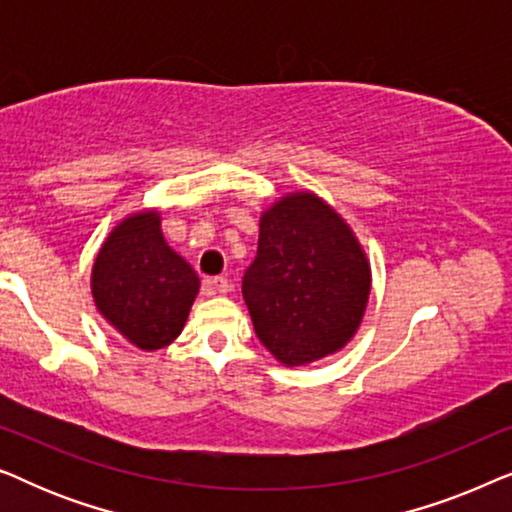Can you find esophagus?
<instances>
[{"label":"esophagus","mask_w":512,"mask_h":512,"mask_svg":"<svg viewBox=\"0 0 512 512\" xmlns=\"http://www.w3.org/2000/svg\"><path fill=\"white\" fill-rule=\"evenodd\" d=\"M209 284H212V289L216 293H228L230 291L228 277H212V279H209Z\"/></svg>","instance_id":"esophagus-1"}]
</instances>
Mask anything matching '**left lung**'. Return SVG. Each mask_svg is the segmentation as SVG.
Returning <instances> with one entry per match:
<instances>
[{
    "mask_svg": "<svg viewBox=\"0 0 512 512\" xmlns=\"http://www.w3.org/2000/svg\"><path fill=\"white\" fill-rule=\"evenodd\" d=\"M368 293L366 254L324 200L293 193L261 216L242 296L258 340L279 361L305 366L345 347Z\"/></svg>",
    "mask_w": 512,
    "mask_h": 512,
    "instance_id": "1",
    "label": "left lung"
}]
</instances>
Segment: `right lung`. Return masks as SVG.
Instances as JSON below:
<instances>
[{
  "label": "right lung",
  "mask_w": 512,
  "mask_h": 512,
  "mask_svg": "<svg viewBox=\"0 0 512 512\" xmlns=\"http://www.w3.org/2000/svg\"><path fill=\"white\" fill-rule=\"evenodd\" d=\"M200 279L160 233L158 212H142L111 230L93 265L95 305L111 326L146 352L181 333Z\"/></svg>",
  "instance_id": "right-lung-1"
}]
</instances>
